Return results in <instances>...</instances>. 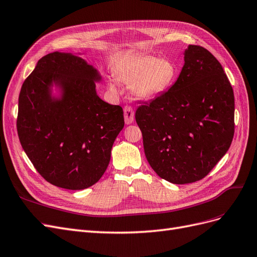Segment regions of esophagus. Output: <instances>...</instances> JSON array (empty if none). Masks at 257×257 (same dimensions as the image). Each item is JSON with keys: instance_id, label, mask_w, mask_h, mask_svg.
I'll return each mask as SVG.
<instances>
[{"instance_id": "obj_1", "label": "esophagus", "mask_w": 257, "mask_h": 257, "mask_svg": "<svg viewBox=\"0 0 257 257\" xmlns=\"http://www.w3.org/2000/svg\"><path fill=\"white\" fill-rule=\"evenodd\" d=\"M123 117H125V122L127 125H130V123L134 122L135 119V112L132 110V107L129 105H126L123 107Z\"/></svg>"}]
</instances>
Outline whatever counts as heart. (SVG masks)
Instances as JSON below:
<instances>
[{"mask_svg": "<svg viewBox=\"0 0 257 257\" xmlns=\"http://www.w3.org/2000/svg\"><path fill=\"white\" fill-rule=\"evenodd\" d=\"M177 68L169 59L153 55H139L129 60L117 70V79L122 83H132L131 90L138 99L148 100L167 90L174 82ZM110 88L115 86L110 83Z\"/></svg>", "mask_w": 257, "mask_h": 257, "instance_id": "1", "label": "heart"}]
</instances>
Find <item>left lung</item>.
<instances>
[{
  "instance_id": "1",
  "label": "left lung",
  "mask_w": 257,
  "mask_h": 257,
  "mask_svg": "<svg viewBox=\"0 0 257 257\" xmlns=\"http://www.w3.org/2000/svg\"><path fill=\"white\" fill-rule=\"evenodd\" d=\"M184 55L175 83L136 112L148 163L176 185L204 178L235 131L233 87L219 61L201 46L190 45Z\"/></svg>"
}]
</instances>
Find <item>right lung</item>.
<instances>
[{
  "label": "right lung",
  "mask_w": 257,
  "mask_h": 257,
  "mask_svg": "<svg viewBox=\"0 0 257 257\" xmlns=\"http://www.w3.org/2000/svg\"><path fill=\"white\" fill-rule=\"evenodd\" d=\"M100 81V73L82 57L55 51L41 57L23 82L17 118L20 143L37 172L56 187L86 189L109 165L125 122L121 106L97 95Z\"/></svg>",
  "instance_id": "1"
}]
</instances>
